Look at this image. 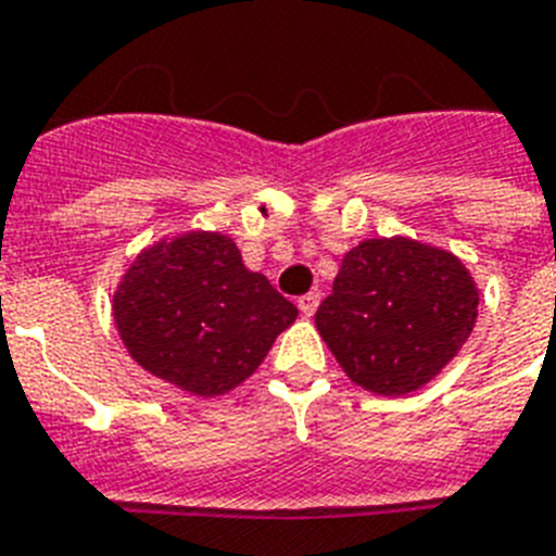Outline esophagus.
<instances>
[{
  "instance_id": "obj_1",
  "label": "esophagus",
  "mask_w": 556,
  "mask_h": 556,
  "mask_svg": "<svg viewBox=\"0 0 556 556\" xmlns=\"http://www.w3.org/2000/svg\"><path fill=\"white\" fill-rule=\"evenodd\" d=\"M296 305H300L302 317H314V311H317V305H319V293L317 291L305 293V296H300V300H296Z\"/></svg>"
}]
</instances>
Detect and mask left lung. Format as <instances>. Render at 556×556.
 <instances>
[{
  "label": "left lung",
  "mask_w": 556,
  "mask_h": 556,
  "mask_svg": "<svg viewBox=\"0 0 556 556\" xmlns=\"http://www.w3.org/2000/svg\"><path fill=\"white\" fill-rule=\"evenodd\" d=\"M480 293L457 256L408 237L351 248L317 311V331L356 386L403 396L457 356Z\"/></svg>",
  "instance_id": "8db88e82"
}]
</instances>
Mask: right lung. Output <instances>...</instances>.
<instances>
[{"instance_id": "obj_1", "label": "right lung", "mask_w": 556, "mask_h": 556, "mask_svg": "<svg viewBox=\"0 0 556 556\" xmlns=\"http://www.w3.org/2000/svg\"><path fill=\"white\" fill-rule=\"evenodd\" d=\"M114 319L146 371L188 394L219 396L260 368L296 305L242 265L231 237L191 231L134 260L114 293Z\"/></svg>"}]
</instances>
